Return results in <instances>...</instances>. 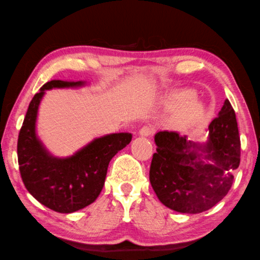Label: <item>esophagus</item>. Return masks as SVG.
Listing matches in <instances>:
<instances>
[{
    "label": "esophagus",
    "mask_w": 260,
    "mask_h": 260,
    "mask_svg": "<svg viewBox=\"0 0 260 260\" xmlns=\"http://www.w3.org/2000/svg\"><path fill=\"white\" fill-rule=\"evenodd\" d=\"M153 133V128L151 126H143L142 128L139 131V135L142 136V138H148L151 136Z\"/></svg>",
    "instance_id": "obj_1"
}]
</instances>
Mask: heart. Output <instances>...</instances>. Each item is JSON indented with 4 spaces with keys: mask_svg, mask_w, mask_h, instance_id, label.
Returning <instances> with one entry per match:
<instances>
[{
    "mask_svg": "<svg viewBox=\"0 0 260 260\" xmlns=\"http://www.w3.org/2000/svg\"><path fill=\"white\" fill-rule=\"evenodd\" d=\"M174 106L181 107L176 116V121L183 128L199 125L208 116L207 108L197 100L196 92L191 88L178 91L174 96Z\"/></svg>",
    "mask_w": 260,
    "mask_h": 260,
    "instance_id": "1",
    "label": "heart"
}]
</instances>
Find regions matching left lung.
Segmentation results:
<instances>
[{"mask_svg": "<svg viewBox=\"0 0 260 260\" xmlns=\"http://www.w3.org/2000/svg\"><path fill=\"white\" fill-rule=\"evenodd\" d=\"M157 152L150 167V183L158 199L172 210L199 214L228 194L240 165V136L235 112L226 99L208 127L204 143L177 132L154 135Z\"/></svg>", "mask_w": 260, "mask_h": 260, "instance_id": "left-lung-1", "label": "left lung"}]
</instances>
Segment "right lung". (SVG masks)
I'll return each instance as SVG.
<instances>
[{"instance_id":"right-lung-1","label":"right lung","mask_w":260,"mask_h":260,"mask_svg":"<svg viewBox=\"0 0 260 260\" xmlns=\"http://www.w3.org/2000/svg\"><path fill=\"white\" fill-rule=\"evenodd\" d=\"M85 85V81L60 79L44 84L29 103L18 138L19 169L26 188L42 205L61 214L83 209L98 199L110 160L132 141L131 133L107 134L62 158L45 148L36 133L39 108L45 91Z\"/></svg>"}]
</instances>
